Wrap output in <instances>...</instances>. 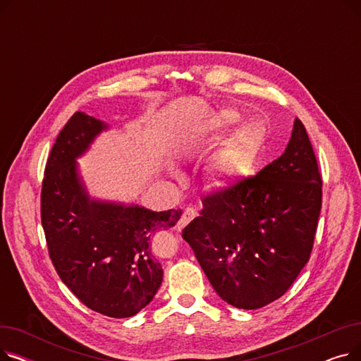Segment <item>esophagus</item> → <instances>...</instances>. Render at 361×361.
Wrapping results in <instances>:
<instances>
[{
	"mask_svg": "<svg viewBox=\"0 0 361 361\" xmlns=\"http://www.w3.org/2000/svg\"><path fill=\"white\" fill-rule=\"evenodd\" d=\"M196 216V211L193 209V207H185V209L183 211V214H181V216H180V219H178V222H177V225H176V228L178 230V231H181L184 226L190 222L193 218Z\"/></svg>",
	"mask_w": 361,
	"mask_h": 361,
	"instance_id": "34e87169",
	"label": "esophagus"
}]
</instances>
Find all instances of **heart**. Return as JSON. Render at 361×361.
<instances>
[{"label":"heart","instance_id":"heart-1","mask_svg":"<svg viewBox=\"0 0 361 361\" xmlns=\"http://www.w3.org/2000/svg\"><path fill=\"white\" fill-rule=\"evenodd\" d=\"M240 121L241 114L237 109L221 108L204 118L203 131L214 137L233 130ZM267 139V128L260 121H242L209 161L211 184L215 188H230L247 178L262 155ZM169 171L176 174L174 168Z\"/></svg>","mask_w":361,"mask_h":361}]
</instances>
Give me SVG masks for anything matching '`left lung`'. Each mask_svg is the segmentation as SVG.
Segmentation results:
<instances>
[{
    "mask_svg": "<svg viewBox=\"0 0 361 361\" xmlns=\"http://www.w3.org/2000/svg\"><path fill=\"white\" fill-rule=\"evenodd\" d=\"M202 204L183 238L218 295L244 310L279 298L310 257L322 206V178L302 123L295 118L278 159Z\"/></svg>",
    "mask_w": 361,
    "mask_h": 361,
    "instance_id": "left-lung-1",
    "label": "left lung"
}]
</instances>
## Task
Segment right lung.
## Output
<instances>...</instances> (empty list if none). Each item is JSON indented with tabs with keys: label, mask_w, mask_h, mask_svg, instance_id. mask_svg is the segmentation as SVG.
I'll list each match as a JSON object with an SVG mask.
<instances>
[{
	"label": "right lung",
	"mask_w": 361,
	"mask_h": 361,
	"mask_svg": "<svg viewBox=\"0 0 361 361\" xmlns=\"http://www.w3.org/2000/svg\"><path fill=\"white\" fill-rule=\"evenodd\" d=\"M108 130L86 112L68 120L47 162L41 215L61 281L89 309L123 319L146 307L161 287L164 269L152 245L181 211L155 212L89 195L78 159Z\"/></svg>",
	"instance_id": "add662e5"
}]
</instances>
